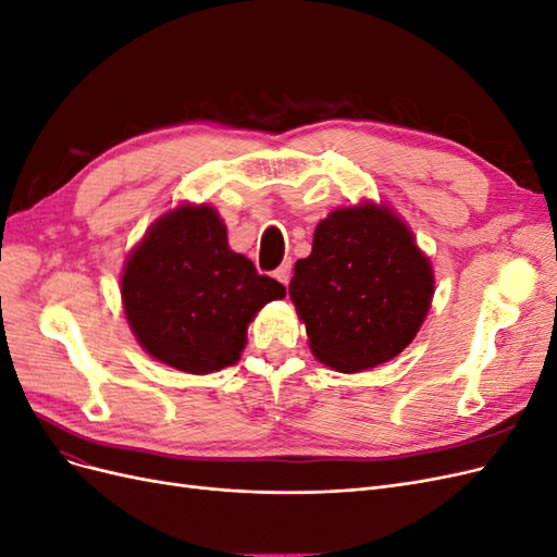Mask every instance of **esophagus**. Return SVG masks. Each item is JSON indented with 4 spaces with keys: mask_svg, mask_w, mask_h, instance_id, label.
I'll return each mask as SVG.
<instances>
[{
    "mask_svg": "<svg viewBox=\"0 0 557 557\" xmlns=\"http://www.w3.org/2000/svg\"><path fill=\"white\" fill-rule=\"evenodd\" d=\"M290 272H293V264L290 262H283L276 272H274V276L283 283V285H288L290 283Z\"/></svg>",
    "mask_w": 557,
    "mask_h": 557,
    "instance_id": "34e87169",
    "label": "esophagus"
}]
</instances>
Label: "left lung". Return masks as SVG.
<instances>
[{"label":"left lung","mask_w":557,"mask_h":557,"mask_svg":"<svg viewBox=\"0 0 557 557\" xmlns=\"http://www.w3.org/2000/svg\"><path fill=\"white\" fill-rule=\"evenodd\" d=\"M434 295L430 260L385 207L332 211L297 260L290 299L313 356L344 374L393 360L423 325Z\"/></svg>","instance_id":"left-lung-1"}]
</instances>
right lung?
Wrapping results in <instances>:
<instances>
[{"label": "right lung", "mask_w": 557, "mask_h": 557, "mask_svg": "<svg viewBox=\"0 0 557 557\" xmlns=\"http://www.w3.org/2000/svg\"><path fill=\"white\" fill-rule=\"evenodd\" d=\"M132 332L156 360L188 374H209L239 360L246 330L285 288L232 252L218 213L178 207L134 248L123 272Z\"/></svg>", "instance_id": "add662e5"}]
</instances>
